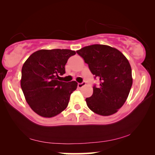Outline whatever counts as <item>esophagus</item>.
Masks as SVG:
<instances>
[{"mask_svg": "<svg viewBox=\"0 0 155 155\" xmlns=\"http://www.w3.org/2000/svg\"><path fill=\"white\" fill-rule=\"evenodd\" d=\"M84 85H85V82H84V81H83L82 83H78V88H81V87L84 86Z\"/></svg>", "mask_w": 155, "mask_h": 155, "instance_id": "esophagus-1", "label": "esophagus"}]
</instances>
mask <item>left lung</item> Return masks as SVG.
Segmentation results:
<instances>
[{
    "label": "left lung",
    "instance_id": "1",
    "mask_svg": "<svg viewBox=\"0 0 155 155\" xmlns=\"http://www.w3.org/2000/svg\"><path fill=\"white\" fill-rule=\"evenodd\" d=\"M89 66L94 78L93 94L86 98L88 107L96 114L109 116L126 102L132 85L130 65L121 51L105 45H92L77 51Z\"/></svg>",
    "mask_w": 155,
    "mask_h": 155
}]
</instances>
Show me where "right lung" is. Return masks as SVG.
Here are the masks:
<instances>
[{"mask_svg": "<svg viewBox=\"0 0 155 155\" xmlns=\"http://www.w3.org/2000/svg\"><path fill=\"white\" fill-rule=\"evenodd\" d=\"M75 54L70 50H41L25 62L21 86L27 103L36 114L50 118L67 107L77 83L59 81L58 78L65 73L68 58Z\"/></svg>", "mask_w": 155, "mask_h": 155, "instance_id": "add662e5", "label": "right lung"}]
</instances>
